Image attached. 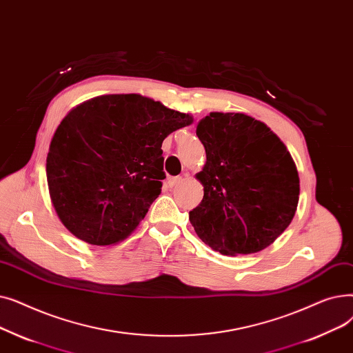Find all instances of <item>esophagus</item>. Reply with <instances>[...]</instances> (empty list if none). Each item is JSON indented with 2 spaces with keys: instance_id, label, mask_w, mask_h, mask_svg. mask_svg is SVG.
<instances>
[{
  "instance_id": "obj_1",
  "label": "esophagus",
  "mask_w": 353,
  "mask_h": 353,
  "mask_svg": "<svg viewBox=\"0 0 353 353\" xmlns=\"http://www.w3.org/2000/svg\"><path fill=\"white\" fill-rule=\"evenodd\" d=\"M183 182V178L182 176H174L171 178L170 181H168V183H170V187H175V185H179V183Z\"/></svg>"
}]
</instances>
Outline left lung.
<instances>
[{
	"label": "left lung",
	"instance_id": "1",
	"mask_svg": "<svg viewBox=\"0 0 353 353\" xmlns=\"http://www.w3.org/2000/svg\"><path fill=\"white\" fill-rule=\"evenodd\" d=\"M207 161L195 176L204 198L190 211L196 236L224 256L259 253L297 210L296 163L276 133L244 113L211 112L196 125Z\"/></svg>",
	"mask_w": 353,
	"mask_h": 353
}]
</instances>
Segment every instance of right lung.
Here are the masks:
<instances>
[{
  "label": "right lung",
  "instance_id": "1",
  "mask_svg": "<svg viewBox=\"0 0 353 353\" xmlns=\"http://www.w3.org/2000/svg\"><path fill=\"white\" fill-rule=\"evenodd\" d=\"M192 116L141 94L80 103L56 129L47 154L52 204L73 236L116 244L137 230L162 188V142Z\"/></svg>",
  "mask_w": 353,
  "mask_h": 353
}]
</instances>
